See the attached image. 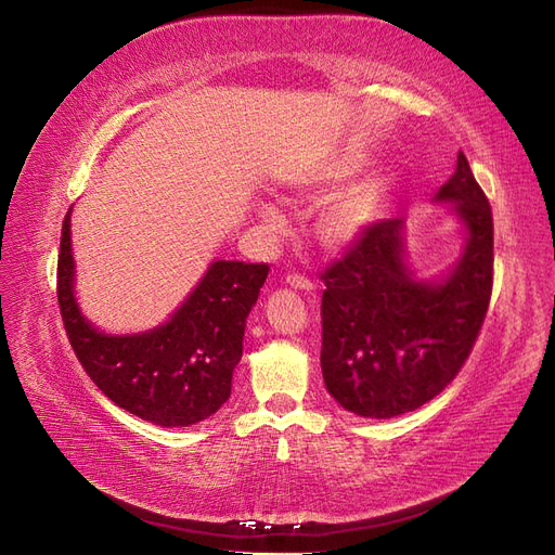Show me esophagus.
I'll use <instances>...</instances> for the list:
<instances>
[{
  "mask_svg": "<svg viewBox=\"0 0 555 555\" xmlns=\"http://www.w3.org/2000/svg\"><path fill=\"white\" fill-rule=\"evenodd\" d=\"M285 285H291V288L301 291V293H311L313 291V283L309 279L299 276V274H288V276H285Z\"/></svg>",
  "mask_w": 555,
  "mask_h": 555,
  "instance_id": "esophagus-1",
  "label": "esophagus"
}]
</instances>
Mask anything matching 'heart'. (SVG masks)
Returning <instances> with one entry per match:
<instances>
[{
	"label": "heart",
	"instance_id": "heart-1",
	"mask_svg": "<svg viewBox=\"0 0 555 555\" xmlns=\"http://www.w3.org/2000/svg\"><path fill=\"white\" fill-rule=\"evenodd\" d=\"M366 168V158L357 152H338L323 164L315 166L309 175H304L295 184V193L304 198H320L334 189L348 184ZM385 180L380 177H366L336 193L325 207L318 211L315 237L327 251H338L360 240L364 232L380 219L385 203ZM258 217L276 225L279 214L270 205H258Z\"/></svg>",
	"mask_w": 555,
	"mask_h": 555
}]
</instances>
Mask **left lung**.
Segmentation results:
<instances>
[{"label": "left lung", "instance_id": "8db88e82", "mask_svg": "<svg viewBox=\"0 0 555 555\" xmlns=\"http://www.w3.org/2000/svg\"><path fill=\"white\" fill-rule=\"evenodd\" d=\"M463 230L459 258L438 276L408 260L405 221L373 223L323 274V366L334 401L389 420L438 397L466 362L493 283V219L468 158L434 195Z\"/></svg>", "mask_w": 555, "mask_h": 555}]
</instances>
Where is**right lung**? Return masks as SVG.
<instances>
[{
    "instance_id": "obj_1",
    "label": "right lung",
    "mask_w": 555,
    "mask_h": 555,
    "mask_svg": "<svg viewBox=\"0 0 555 555\" xmlns=\"http://www.w3.org/2000/svg\"><path fill=\"white\" fill-rule=\"evenodd\" d=\"M264 279L267 264L214 260L166 323L108 334L82 313L76 297L70 209L62 225L57 297L68 341L105 397L156 426L198 424L228 401L246 318Z\"/></svg>"
}]
</instances>
